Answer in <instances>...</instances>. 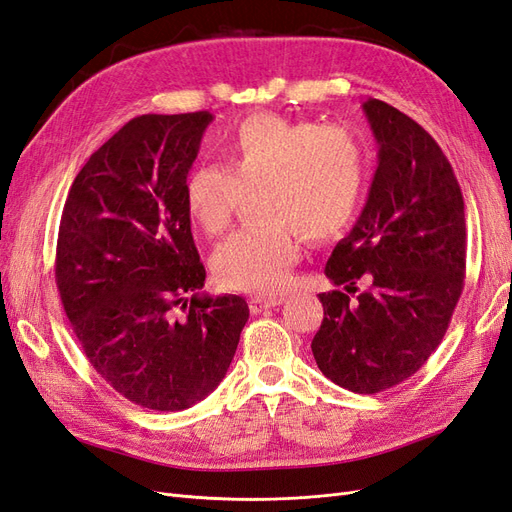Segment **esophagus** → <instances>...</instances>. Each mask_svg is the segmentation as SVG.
Returning a JSON list of instances; mask_svg holds the SVG:
<instances>
[{
	"label": "esophagus",
	"mask_w": 512,
	"mask_h": 512,
	"mask_svg": "<svg viewBox=\"0 0 512 512\" xmlns=\"http://www.w3.org/2000/svg\"><path fill=\"white\" fill-rule=\"evenodd\" d=\"M282 303V297H271V294H254V297L250 299V309L254 314H258V312H265V309H271V307H275V305H280Z\"/></svg>",
	"instance_id": "obj_1"
}]
</instances>
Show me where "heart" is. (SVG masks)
<instances>
[{
	"mask_svg": "<svg viewBox=\"0 0 512 512\" xmlns=\"http://www.w3.org/2000/svg\"><path fill=\"white\" fill-rule=\"evenodd\" d=\"M222 164H200L183 185L185 207L209 237L230 224L245 192H258L265 222L228 235L211 256L213 277L230 290H280L309 243L354 222L367 188V153L350 130L252 115L230 128Z\"/></svg>",
	"mask_w": 512,
	"mask_h": 512,
	"instance_id": "1",
	"label": "heart"
}]
</instances>
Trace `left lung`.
Segmentation results:
<instances>
[{
    "instance_id": "obj_1",
    "label": "left lung",
    "mask_w": 512,
    "mask_h": 512,
    "mask_svg": "<svg viewBox=\"0 0 512 512\" xmlns=\"http://www.w3.org/2000/svg\"><path fill=\"white\" fill-rule=\"evenodd\" d=\"M363 108L378 168L359 222L324 267L342 288L320 294L312 352L329 380L371 395L408 380L440 346L463 290L468 235L453 166L431 134L382 100ZM359 279L368 290L355 298Z\"/></svg>"
}]
</instances>
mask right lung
<instances>
[{
	"label": "right lung",
	"mask_w": 512,
	"mask_h": 512,
	"mask_svg": "<svg viewBox=\"0 0 512 512\" xmlns=\"http://www.w3.org/2000/svg\"><path fill=\"white\" fill-rule=\"evenodd\" d=\"M211 121L134 117L91 153L61 213L55 280L72 331L98 374L149 410L205 399L250 318L237 294H198L207 273L183 185Z\"/></svg>",
	"instance_id": "add662e5"
}]
</instances>
